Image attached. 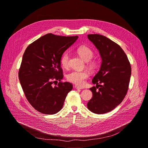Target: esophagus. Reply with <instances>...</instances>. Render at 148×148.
<instances>
[{
    "instance_id": "1",
    "label": "esophagus",
    "mask_w": 148,
    "mask_h": 148,
    "mask_svg": "<svg viewBox=\"0 0 148 148\" xmlns=\"http://www.w3.org/2000/svg\"><path fill=\"white\" fill-rule=\"evenodd\" d=\"M74 87L76 88V89H83V87H80V86H75Z\"/></svg>"
}]
</instances>
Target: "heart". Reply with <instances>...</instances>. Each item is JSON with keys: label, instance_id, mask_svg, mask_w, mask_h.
<instances>
[{"label": "heart", "instance_id": "b5f03b06", "mask_svg": "<svg viewBox=\"0 0 148 148\" xmlns=\"http://www.w3.org/2000/svg\"><path fill=\"white\" fill-rule=\"evenodd\" d=\"M77 53L85 61L88 62L87 65L91 70H93L96 67V62L90 61L94 56V53L92 49L86 46H82L77 49ZM70 54L65 52L61 58V64L64 68H67L69 65ZM88 73L87 71L75 70L67 75V80L76 85L82 86L84 84L85 80L88 77Z\"/></svg>", "mask_w": 148, "mask_h": 148}]
</instances>
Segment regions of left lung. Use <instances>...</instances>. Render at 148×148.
I'll return each instance as SVG.
<instances>
[{
    "mask_svg": "<svg viewBox=\"0 0 148 148\" xmlns=\"http://www.w3.org/2000/svg\"><path fill=\"white\" fill-rule=\"evenodd\" d=\"M87 37L102 58L100 70L92 80L96 86L90 88L93 96L87 103V108L95 114H105L113 110L125 97L129 89L131 65L122 48L110 38L97 34H88Z\"/></svg>",
    "mask_w": 148,
    "mask_h": 148,
    "instance_id": "left-lung-1",
    "label": "left lung"
}]
</instances>
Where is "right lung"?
Segmentation results:
<instances>
[{
	"label": "right lung",
	"mask_w": 148,
	"mask_h": 148,
	"mask_svg": "<svg viewBox=\"0 0 148 148\" xmlns=\"http://www.w3.org/2000/svg\"><path fill=\"white\" fill-rule=\"evenodd\" d=\"M78 36H61L47 34L29 45L24 53L19 80L29 103L37 111L52 115L60 111L68 92L73 89L63 78L61 58Z\"/></svg>",
	"instance_id": "1"
}]
</instances>
